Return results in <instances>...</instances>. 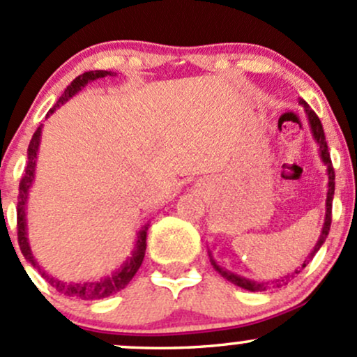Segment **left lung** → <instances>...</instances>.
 Returning a JSON list of instances; mask_svg holds the SVG:
<instances>
[{
	"instance_id": "left-lung-1",
	"label": "left lung",
	"mask_w": 357,
	"mask_h": 357,
	"mask_svg": "<svg viewBox=\"0 0 357 357\" xmlns=\"http://www.w3.org/2000/svg\"><path fill=\"white\" fill-rule=\"evenodd\" d=\"M301 104L304 105L305 109V114L307 117H309V124H310V129H312V134H314V139L317 141L319 144V151H321V158L324 161V165L327 166V174H329V191H327V199H326V220H324V227H322V233L321 236H319V241L317 245H315L312 252H310V255L307 260L302 264V268H305V265L309 264L310 260H312L315 253L319 252V248L322 247V243L326 241L327 235H329V230H331V221H333V199H334V186H335V173H334V167H333V161H331V154H329V149H327V142H326V134H324V129H322V124H321V119L317 117V114L314 112L312 109L309 107V104H307L305 100H301ZM211 257V253H210ZM213 268L216 270V272L220 273L221 277L227 278L228 282H231V284L241 287V289L245 290H250V292H261V290H267L270 287H280V285H287L289 284V280L292 278L296 273L301 272V270H296V272L292 273V275H287L284 278H278L275 282H253V280H248V278H243V277H238L235 275V273L231 272H227V270H223L220 267V265H216V261L210 258Z\"/></svg>"
}]
</instances>
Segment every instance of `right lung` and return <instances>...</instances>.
<instances>
[{
    "instance_id": "1",
    "label": "right lung",
    "mask_w": 357,
    "mask_h": 357,
    "mask_svg": "<svg viewBox=\"0 0 357 357\" xmlns=\"http://www.w3.org/2000/svg\"><path fill=\"white\" fill-rule=\"evenodd\" d=\"M107 75H114L112 72L107 70H96V72H85L82 75L77 77L75 80L65 89V92L61 93V97L53 105V109L48 110L47 116L53 114V110L59 107L60 104L67 102L70 97L75 96L82 87L89 84V82L97 80V79H104ZM40 136H42V126L35 130L33 137H31L30 146H28V165L26 169H24V174L20 181V195H18V208H16V227H18V243H20V250H22L23 257L33 265L35 268H38V272L42 273V277L48 282L52 287H55L56 292L63 294L67 297H75V298H82V301H97V298H105L112 294H117L119 290L126 289L127 284L132 280V277L136 275V272L141 267L142 260H144L146 255V236H147V227L149 225H144L137 233V241H136V250H134L132 257L122 265L117 272H114L110 277L100 278L97 282H61L59 278L48 275L45 270L36 264L33 253L30 250V243H28L26 238V198H28V191H30L31 183H33L35 178V166H36V153H38V146H40Z\"/></svg>"
}]
</instances>
